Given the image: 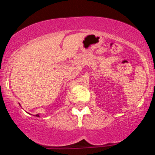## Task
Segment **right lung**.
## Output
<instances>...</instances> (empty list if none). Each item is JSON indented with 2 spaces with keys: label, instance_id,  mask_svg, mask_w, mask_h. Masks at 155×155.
<instances>
[{
  "label": "right lung",
  "instance_id": "add662e5",
  "mask_svg": "<svg viewBox=\"0 0 155 155\" xmlns=\"http://www.w3.org/2000/svg\"><path fill=\"white\" fill-rule=\"evenodd\" d=\"M36 116H37V117H39V114H36Z\"/></svg>",
  "mask_w": 155,
  "mask_h": 155
}]
</instances>
